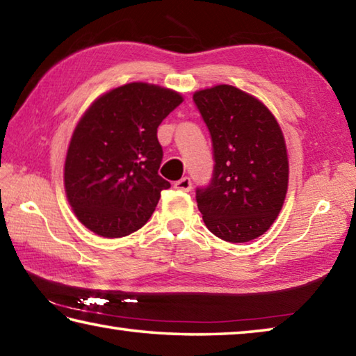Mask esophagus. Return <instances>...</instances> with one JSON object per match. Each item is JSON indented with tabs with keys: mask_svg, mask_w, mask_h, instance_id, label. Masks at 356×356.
I'll return each mask as SVG.
<instances>
[{
	"mask_svg": "<svg viewBox=\"0 0 356 356\" xmlns=\"http://www.w3.org/2000/svg\"><path fill=\"white\" fill-rule=\"evenodd\" d=\"M174 188L179 191H190L191 190V180L190 177H182L177 182H174Z\"/></svg>",
	"mask_w": 356,
	"mask_h": 356,
	"instance_id": "obj_1",
	"label": "esophagus"
}]
</instances>
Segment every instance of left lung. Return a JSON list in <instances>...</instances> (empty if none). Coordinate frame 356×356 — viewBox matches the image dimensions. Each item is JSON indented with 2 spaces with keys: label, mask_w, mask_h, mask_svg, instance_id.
<instances>
[{
  "label": "left lung",
  "mask_w": 356,
  "mask_h": 356,
  "mask_svg": "<svg viewBox=\"0 0 356 356\" xmlns=\"http://www.w3.org/2000/svg\"><path fill=\"white\" fill-rule=\"evenodd\" d=\"M212 136L213 176L196 190L207 229L231 243L261 237L286 200L289 160L278 120L261 100L231 84L193 94Z\"/></svg>",
  "instance_id": "1"
}]
</instances>
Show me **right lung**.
I'll list each match as a JSON object with an SVG mask.
<instances>
[{"label":"right lung","instance_id":"right-lung-1","mask_svg":"<svg viewBox=\"0 0 356 356\" xmlns=\"http://www.w3.org/2000/svg\"><path fill=\"white\" fill-rule=\"evenodd\" d=\"M184 97L172 89L129 83L95 99L72 134L64 186L76 218L106 238L146 225L160 193L163 159L156 129Z\"/></svg>","mask_w":356,"mask_h":356}]
</instances>
